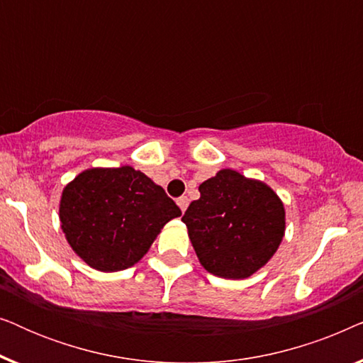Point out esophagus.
<instances>
[{"label": "esophagus", "mask_w": 363, "mask_h": 363, "mask_svg": "<svg viewBox=\"0 0 363 363\" xmlns=\"http://www.w3.org/2000/svg\"><path fill=\"white\" fill-rule=\"evenodd\" d=\"M177 205L180 206L182 211H185L186 206H188V198H186V196H180V198H178V200H177Z\"/></svg>", "instance_id": "1"}]
</instances>
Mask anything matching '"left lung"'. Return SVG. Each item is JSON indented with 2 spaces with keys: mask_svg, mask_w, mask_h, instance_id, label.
I'll list each match as a JSON object with an SVG mask.
<instances>
[{
  "mask_svg": "<svg viewBox=\"0 0 363 363\" xmlns=\"http://www.w3.org/2000/svg\"><path fill=\"white\" fill-rule=\"evenodd\" d=\"M182 221L201 266L225 279H245L274 256L286 231L281 198L266 183L230 168L203 182Z\"/></svg>",
  "mask_w": 363,
  "mask_h": 363,
  "instance_id": "left-lung-1",
  "label": "left lung"
}]
</instances>
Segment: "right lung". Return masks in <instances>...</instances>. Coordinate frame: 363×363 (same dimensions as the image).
<instances>
[{
  "label": "right lung",
  "instance_id": "1",
  "mask_svg": "<svg viewBox=\"0 0 363 363\" xmlns=\"http://www.w3.org/2000/svg\"><path fill=\"white\" fill-rule=\"evenodd\" d=\"M180 208L132 167L89 168L67 183L59 220L74 252L94 269H127L150 250Z\"/></svg>",
  "mask_w": 363,
  "mask_h": 363
}]
</instances>
